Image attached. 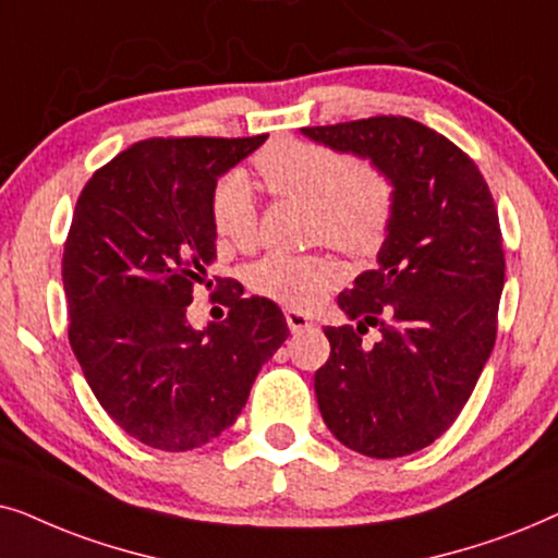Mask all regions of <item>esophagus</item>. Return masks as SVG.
<instances>
[{
	"label": "esophagus",
	"mask_w": 558,
	"mask_h": 558,
	"mask_svg": "<svg viewBox=\"0 0 558 558\" xmlns=\"http://www.w3.org/2000/svg\"><path fill=\"white\" fill-rule=\"evenodd\" d=\"M286 322H288V329H291L293 333H301L314 326V322H311L306 314H301V311H295V308L286 311Z\"/></svg>",
	"instance_id": "34e87169"
}]
</instances>
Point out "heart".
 <instances>
[{
	"label": "heart",
	"mask_w": 558,
	"mask_h": 558,
	"mask_svg": "<svg viewBox=\"0 0 558 558\" xmlns=\"http://www.w3.org/2000/svg\"><path fill=\"white\" fill-rule=\"evenodd\" d=\"M252 166L272 196L308 204L311 242H326L352 257H369L383 247L396 217V181L380 162L283 137L263 147ZM211 225L219 240L236 250L257 242V198L236 170L214 185ZM339 280V265L322 252H267L250 267L252 291L293 308L314 306Z\"/></svg>",
	"instance_id": "1"
}]
</instances>
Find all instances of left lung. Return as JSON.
<instances>
[{"label": "left lung", "instance_id": "8db88e82", "mask_svg": "<svg viewBox=\"0 0 558 558\" xmlns=\"http://www.w3.org/2000/svg\"><path fill=\"white\" fill-rule=\"evenodd\" d=\"M301 132L380 162L396 181L377 267L339 293L360 324L324 329L331 354L314 377L318 411L360 454H413L457 421L495 347L505 252L493 193L470 155L415 119L377 114ZM369 325L381 326L373 348L361 344Z\"/></svg>", "mask_w": 558, "mask_h": 558}]
</instances>
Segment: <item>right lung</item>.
I'll use <instances>...</instances> for the list:
<instances>
[{
	"instance_id": "obj_1",
	"label": "right lung",
	"mask_w": 558,
	"mask_h": 558,
	"mask_svg": "<svg viewBox=\"0 0 558 558\" xmlns=\"http://www.w3.org/2000/svg\"><path fill=\"white\" fill-rule=\"evenodd\" d=\"M265 137L143 140L96 170L76 202L63 247L71 349L109 418L153 449L217 439L291 333L272 301L211 278V191ZM214 282L230 314L196 332L184 308L193 287Z\"/></svg>"
}]
</instances>
